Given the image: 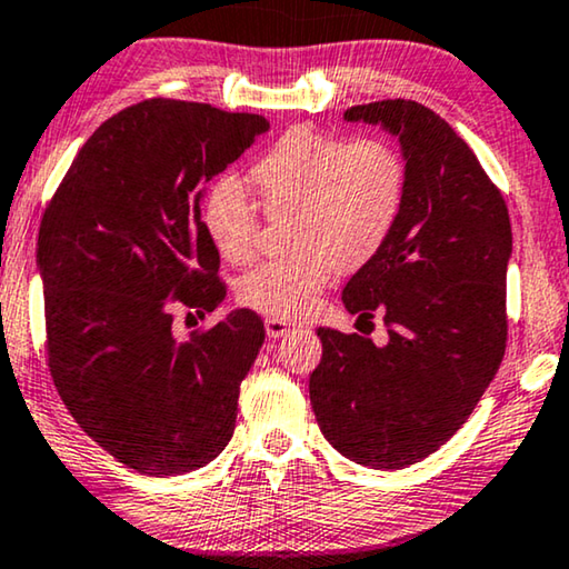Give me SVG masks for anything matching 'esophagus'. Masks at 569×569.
<instances>
[{
    "mask_svg": "<svg viewBox=\"0 0 569 569\" xmlns=\"http://www.w3.org/2000/svg\"><path fill=\"white\" fill-rule=\"evenodd\" d=\"M291 330H293V325L286 322V319H278V317H268L266 319V332H268L270 340L283 338V335L291 332Z\"/></svg>",
    "mask_w": 569,
    "mask_h": 569,
    "instance_id": "1",
    "label": "esophagus"
}]
</instances>
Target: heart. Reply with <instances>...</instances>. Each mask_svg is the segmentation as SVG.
Listing matches in <instances>:
<instances>
[{
  "label": "heart",
  "mask_w": 569,
  "mask_h": 569,
  "mask_svg": "<svg viewBox=\"0 0 569 569\" xmlns=\"http://www.w3.org/2000/svg\"><path fill=\"white\" fill-rule=\"evenodd\" d=\"M250 178L270 219H286L283 258L260 262L239 283V301L278 319H299L338 270L371 262L395 234L407 198V162L387 139L296 126ZM203 229L227 262L244 266L260 242V208L237 180H221L203 203Z\"/></svg>",
  "instance_id": "b5f03b06"
}]
</instances>
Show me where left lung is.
Here are the masks:
<instances>
[{
  "instance_id": "1",
  "label": "left lung",
  "mask_w": 569,
  "mask_h": 569,
  "mask_svg": "<svg viewBox=\"0 0 569 569\" xmlns=\"http://www.w3.org/2000/svg\"><path fill=\"white\" fill-rule=\"evenodd\" d=\"M397 136L407 198L395 234L342 288L358 322L383 317L389 340L319 327L311 410L332 448L371 469L438 451L498 373L508 340V206L475 151L415 100L346 110Z\"/></svg>"
}]
</instances>
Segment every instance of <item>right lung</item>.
<instances>
[{"label": "right lung", "mask_w": 569, "mask_h": 569, "mask_svg": "<svg viewBox=\"0 0 569 569\" xmlns=\"http://www.w3.org/2000/svg\"><path fill=\"white\" fill-rule=\"evenodd\" d=\"M268 128L206 102L143 100L87 139L46 206L36 258L53 383L79 428L147 477L201 469L234 433L262 319L234 309L178 340L172 315L227 296L203 190Z\"/></svg>", "instance_id": "right-lung-1"}]
</instances>
